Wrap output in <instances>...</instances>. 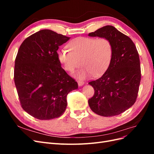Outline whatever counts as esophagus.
<instances>
[{
    "mask_svg": "<svg viewBox=\"0 0 154 154\" xmlns=\"http://www.w3.org/2000/svg\"><path fill=\"white\" fill-rule=\"evenodd\" d=\"M84 82L83 81H78V84L79 86H82L83 84H84Z\"/></svg>",
    "mask_w": 154,
    "mask_h": 154,
    "instance_id": "1",
    "label": "esophagus"
}]
</instances>
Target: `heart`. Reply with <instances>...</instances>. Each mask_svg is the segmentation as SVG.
Returning <instances> with one entry per match:
<instances>
[{
  "mask_svg": "<svg viewBox=\"0 0 154 154\" xmlns=\"http://www.w3.org/2000/svg\"><path fill=\"white\" fill-rule=\"evenodd\" d=\"M69 47L71 51L66 48L58 50V60L71 72L83 64L85 67L76 73L81 79L91 74L95 77L101 76L108 69L113 57V45L106 37H78L69 43Z\"/></svg>",
  "mask_w": 154,
  "mask_h": 154,
  "instance_id": "heart-1",
  "label": "heart"
}]
</instances>
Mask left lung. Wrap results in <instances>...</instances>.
<instances>
[{
	"label": "left lung",
	"instance_id": "1",
	"mask_svg": "<svg viewBox=\"0 0 154 154\" xmlns=\"http://www.w3.org/2000/svg\"><path fill=\"white\" fill-rule=\"evenodd\" d=\"M88 36L106 37L112 42L114 49L112 59L103 76L88 83L94 89L88 105L97 115H119L137 99L141 78L137 50L128 36L112 26H103Z\"/></svg>",
	"mask_w": 154,
	"mask_h": 154
}]
</instances>
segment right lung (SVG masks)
I'll return each instance as SVG.
<instances>
[{"mask_svg": "<svg viewBox=\"0 0 154 154\" xmlns=\"http://www.w3.org/2000/svg\"><path fill=\"white\" fill-rule=\"evenodd\" d=\"M69 39L42 29L27 37L18 49L14 81L22 109L36 119L49 120L62 116L69 92L78 87L58 58L59 46Z\"/></svg>", "mask_w": 154, "mask_h": 154, "instance_id": "right-lung-1", "label": "right lung"}]
</instances>
